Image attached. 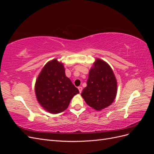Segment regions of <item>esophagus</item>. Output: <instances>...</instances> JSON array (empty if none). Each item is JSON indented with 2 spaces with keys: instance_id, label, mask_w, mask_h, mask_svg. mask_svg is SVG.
<instances>
[{
  "instance_id": "1",
  "label": "esophagus",
  "mask_w": 154,
  "mask_h": 154,
  "mask_svg": "<svg viewBox=\"0 0 154 154\" xmlns=\"http://www.w3.org/2000/svg\"><path fill=\"white\" fill-rule=\"evenodd\" d=\"M78 90H79V92H80V93H81L82 92V89H83L82 87H78Z\"/></svg>"
}]
</instances>
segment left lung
<instances>
[{
	"label": "left lung",
	"instance_id": "obj_1",
	"mask_svg": "<svg viewBox=\"0 0 154 154\" xmlns=\"http://www.w3.org/2000/svg\"><path fill=\"white\" fill-rule=\"evenodd\" d=\"M117 88V80L112 69L103 60L97 58L90 69L87 87L81 95L88 106L101 110L113 103Z\"/></svg>",
	"mask_w": 154,
	"mask_h": 154
}]
</instances>
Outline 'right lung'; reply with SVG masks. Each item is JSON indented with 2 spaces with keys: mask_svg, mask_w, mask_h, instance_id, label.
<instances>
[{
  "mask_svg": "<svg viewBox=\"0 0 154 154\" xmlns=\"http://www.w3.org/2000/svg\"><path fill=\"white\" fill-rule=\"evenodd\" d=\"M35 94L40 105L52 114L62 112L79 91L65 73L62 62L54 59L45 65L35 83Z\"/></svg>",
  "mask_w": 154,
  "mask_h": 154,
  "instance_id": "add662e5",
  "label": "right lung"
}]
</instances>
